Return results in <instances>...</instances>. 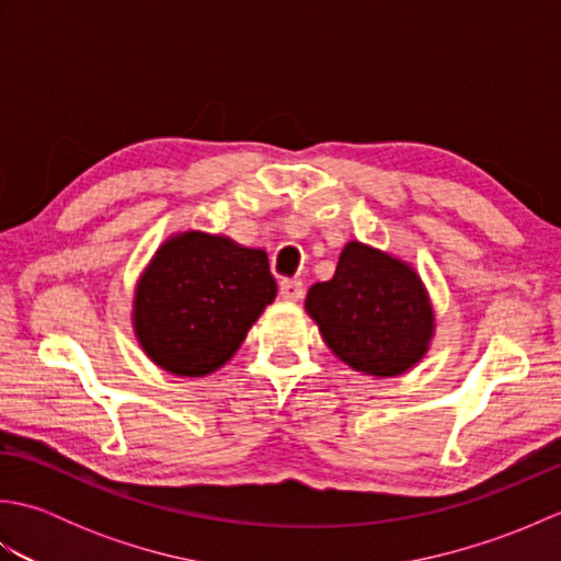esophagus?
Wrapping results in <instances>:
<instances>
[{"label":"esophagus","instance_id":"1","mask_svg":"<svg viewBox=\"0 0 561 561\" xmlns=\"http://www.w3.org/2000/svg\"><path fill=\"white\" fill-rule=\"evenodd\" d=\"M304 282L299 279H282L279 282V294L284 301H301L304 299Z\"/></svg>","mask_w":561,"mask_h":561}]
</instances>
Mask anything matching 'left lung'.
<instances>
[{"mask_svg": "<svg viewBox=\"0 0 561 561\" xmlns=\"http://www.w3.org/2000/svg\"><path fill=\"white\" fill-rule=\"evenodd\" d=\"M306 313L340 362L374 378L408 374L436 335L434 304L420 272L362 241L344 245L335 277L308 289Z\"/></svg>", "mask_w": 561, "mask_h": 561, "instance_id": "obj_1", "label": "left lung"}]
</instances>
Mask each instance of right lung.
Wrapping results in <instances>:
<instances>
[{"label": "right lung", "mask_w": 561, "mask_h": 561, "mask_svg": "<svg viewBox=\"0 0 561 561\" xmlns=\"http://www.w3.org/2000/svg\"><path fill=\"white\" fill-rule=\"evenodd\" d=\"M277 296L262 248L205 231L171 233L133 294L137 344L163 371L202 378L231 359Z\"/></svg>", "instance_id": "right-lung-1"}]
</instances>
